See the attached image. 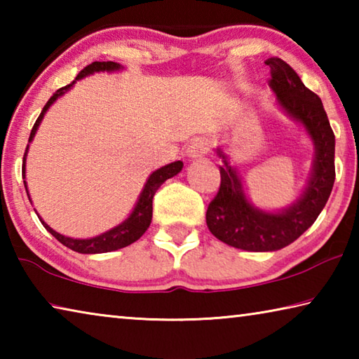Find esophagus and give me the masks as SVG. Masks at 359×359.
Masks as SVG:
<instances>
[{"mask_svg": "<svg viewBox=\"0 0 359 359\" xmlns=\"http://www.w3.org/2000/svg\"><path fill=\"white\" fill-rule=\"evenodd\" d=\"M209 151V142L205 139H194L193 142L187 147V156L188 158H199L204 156Z\"/></svg>", "mask_w": 359, "mask_h": 359, "instance_id": "esophagus-1", "label": "esophagus"}]
</instances>
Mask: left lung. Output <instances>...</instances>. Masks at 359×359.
<instances>
[{
    "label": "left lung",
    "mask_w": 359,
    "mask_h": 359,
    "mask_svg": "<svg viewBox=\"0 0 359 359\" xmlns=\"http://www.w3.org/2000/svg\"><path fill=\"white\" fill-rule=\"evenodd\" d=\"M271 68L269 87L276 93L282 111L304 126L312 139L315 156L311 177L301 196L288 208L269 212L248 201L244 185L228 155L217 149L222 158V184L205 212V222L218 241L247 252H276L290 245L312 226L330 198L336 169V139L323 102L302 83L296 71L283 60L271 57L264 62Z\"/></svg>",
    "instance_id": "1"
}]
</instances>
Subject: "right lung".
<instances>
[{
	"label": "right lung",
	"mask_w": 359,
	"mask_h": 359,
	"mask_svg": "<svg viewBox=\"0 0 359 359\" xmlns=\"http://www.w3.org/2000/svg\"><path fill=\"white\" fill-rule=\"evenodd\" d=\"M123 69V66H120L118 63L115 62H93L92 65L85 66V68L79 72L76 81H81V79L87 77L90 74H95V72H102V71H107V72H114V71H120ZM76 81H72L69 85H66V87L57 90L55 93L50 96V100L47 101V104L42 109L41 115L36 120V123L33 126L32 133H29V139H28V145H27V150H25V155H23V168H22V175L23 179H25V168H27V154H28V149H29V142L33 141V137L36 135V131H38L39 125L42 118H44L46 112L48 111V107H50L53 102H55L60 96H63L66 92H69L72 88V85L76 83ZM182 168H184V163L182 161H174L171 165H166L160 169H156V171L151 172L149 175L147 182H145V185L142 188L141 194H139V199L135 205V209H133L131 214L128 215L126 220L121 222L117 226H114L112 229L106 231V233H102L100 236H95V238H88V239H74V238H68V236H63L57 233L55 229H52L48 224L42 220L39 217L41 223L44 224V228L50 233L53 238L57 241L62 242L63 245H66L71 250H74L77 253H107V252H114V250H118V248H123L126 245L133 244V242H136L141 236L147 231V228L150 226V222H151V201H154V196L158 188H160L163 184L168 179L174 177V175H177ZM23 184H25V190L28 194V188H27V180H23ZM28 199H29V194H28ZM32 201V199H29Z\"/></svg>",
	"instance_id": "obj_1"
}]
</instances>
